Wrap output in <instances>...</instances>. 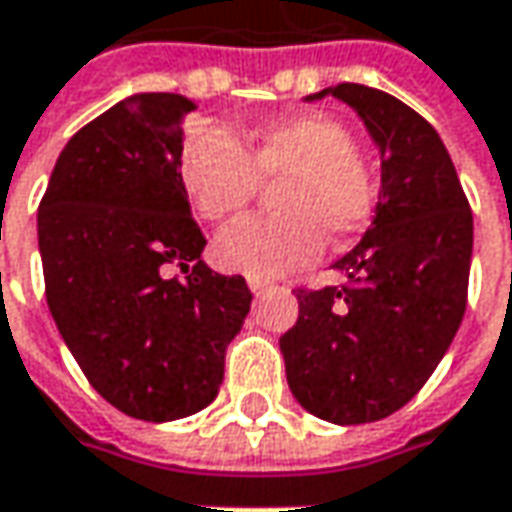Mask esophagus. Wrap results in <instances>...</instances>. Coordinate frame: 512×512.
<instances>
[{"label": "esophagus", "instance_id": "esophagus-1", "mask_svg": "<svg viewBox=\"0 0 512 512\" xmlns=\"http://www.w3.org/2000/svg\"><path fill=\"white\" fill-rule=\"evenodd\" d=\"M247 285H250V290L256 293V296H265L267 290H270V282H262V279H247Z\"/></svg>", "mask_w": 512, "mask_h": 512}]
</instances>
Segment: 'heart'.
<instances>
[{"mask_svg": "<svg viewBox=\"0 0 512 512\" xmlns=\"http://www.w3.org/2000/svg\"><path fill=\"white\" fill-rule=\"evenodd\" d=\"M182 182L207 222L242 216L273 185L276 216L245 219L216 239L219 265L250 279H279L313 265L325 233L350 239L379 207L376 168L356 150V136L327 113H299L236 142L227 130L193 133L182 150Z\"/></svg>", "mask_w": 512, "mask_h": 512, "instance_id": "heart-1", "label": "heart"}]
</instances>
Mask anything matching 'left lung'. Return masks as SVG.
<instances>
[{
	"instance_id": "left-lung-1",
	"label": "left lung",
	"mask_w": 512,
	"mask_h": 512,
	"mask_svg": "<svg viewBox=\"0 0 512 512\" xmlns=\"http://www.w3.org/2000/svg\"><path fill=\"white\" fill-rule=\"evenodd\" d=\"M333 93L382 148V196L364 239L333 267L347 285L299 287L279 339L299 404L333 424L379 422L410 402L462 325L473 213L433 125L402 99L342 82Z\"/></svg>"
}]
</instances>
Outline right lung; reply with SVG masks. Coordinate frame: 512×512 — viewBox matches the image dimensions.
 <instances>
[{
	"instance_id": "obj_1",
	"label": "right lung",
	"mask_w": 512,
	"mask_h": 512,
	"mask_svg": "<svg viewBox=\"0 0 512 512\" xmlns=\"http://www.w3.org/2000/svg\"><path fill=\"white\" fill-rule=\"evenodd\" d=\"M190 110L179 93L113 105L70 136L39 202L50 316L93 390L142 422L216 399L253 299L202 262L182 182Z\"/></svg>"
}]
</instances>
